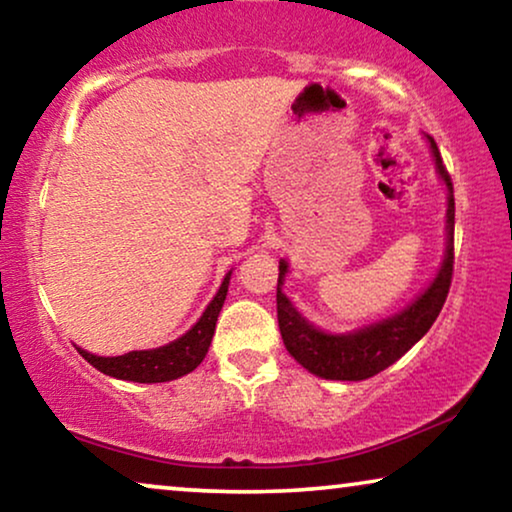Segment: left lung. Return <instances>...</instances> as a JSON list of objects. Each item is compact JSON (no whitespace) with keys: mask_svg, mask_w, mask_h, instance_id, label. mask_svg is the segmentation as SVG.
I'll return each instance as SVG.
<instances>
[{"mask_svg":"<svg viewBox=\"0 0 512 512\" xmlns=\"http://www.w3.org/2000/svg\"><path fill=\"white\" fill-rule=\"evenodd\" d=\"M424 139H427L436 174L445 185V199H448L445 201V250L434 278L406 308H401L390 318L376 320L352 331H327L308 320L283 292L290 264H287V259L278 262L280 273L276 304L280 336H283L287 352L313 376L325 380H366L376 376L406 355L427 334L441 313L450 290L452 259H455L452 255V246H455L452 243L455 241V194H452V181L443 167L436 141L429 134H424Z\"/></svg>","mask_w":512,"mask_h":512,"instance_id":"1","label":"left lung"}]
</instances>
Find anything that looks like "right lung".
<instances>
[{"label":"right lung","instance_id":"right-lung-1","mask_svg":"<svg viewBox=\"0 0 512 512\" xmlns=\"http://www.w3.org/2000/svg\"><path fill=\"white\" fill-rule=\"evenodd\" d=\"M229 280H232V271L225 273L218 292H215L211 304L206 306V311L201 313V318L183 336H178L176 341L160 345V348L132 350L118 357L92 355V352L83 348H78V352L97 371L118 380H132V383H169V380L181 378L185 373L197 369L204 362L208 348H211L215 322H218L222 304L227 299Z\"/></svg>","mask_w":512,"mask_h":512}]
</instances>
